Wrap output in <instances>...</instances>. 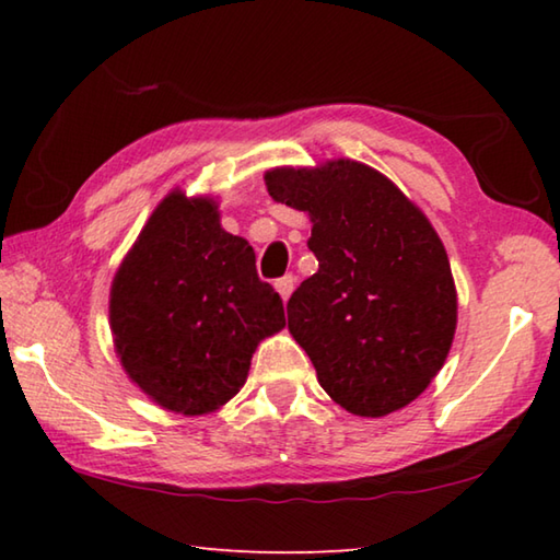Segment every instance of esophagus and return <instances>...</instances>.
<instances>
[{"label": "esophagus", "mask_w": 560, "mask_h": 560, "mask_svg": "<svg viewBox=\"0 0 560 560\" xmlns=\"http://www.w3.org/2000/svg\"><path fill=\"white\" fill-rule=\"evenodd\" d=\"M273 287H277V291L281 293L283 301H289L293 289H296V277H291V273H287V277L277 279V283H273Z\"/></svg>", "instance_id": "esophagus-1"}]
</instances>
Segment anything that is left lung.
Returning <instances> with one entry per match:
<instances>
[{"label":"left lung","mask_w":560,"mask_h":560,"mask_svg":"<svg viewBox=\"0 0 560 560\" xmlns=\"http://www.w3.org/2000/svg\"><path fill=\"white\" fill-rule=\"evenodd\" d=\"M269 195L308 212L318 271L289 299V330L348 412L383 417L432 383L457 328L447 252L390 179L353 160L267 173Z\"/></svg>","instance_id":"obj_1"}]
</instances>
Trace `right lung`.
<instances>
[{
    "mask_svg": "<svg viewBox=\"0 0 560 560\" xmlns=\"http://www.w3.org/2000/svg\"><path fill=\"white\" fill-rule=\"evenodd\" d=\"M283 326L281 296L212 200L167 195L113 279L120 363L173 412L205 415L234 397L259 340Z\"/></svg>",
    "mask_w": 560,
    "mask_h": 560,
    "instance_id": "obj_1",
    "label": "right lung"
}]
</instances>
